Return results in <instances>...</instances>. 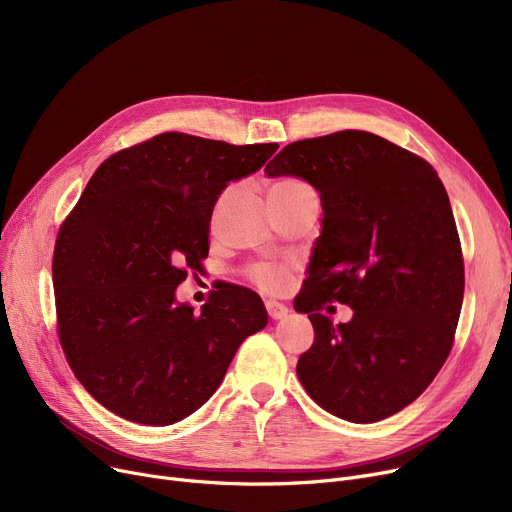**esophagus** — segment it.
<instances>
[{"mask_svg": "<svg viewBox=\"0 0 512 512\" xmlns=\"http://www.w3.org/2000/svg\"><path fill=\"white\" fill-rule=\"evenodd\" d=\"M265 309H267V315H270L272 319H282L288 315V307L282 303H276V301H267Z\"/></svg>", "mask_w": 512, "mask_h": 512, "instance_id": "esophagus-1", "label": "esophagus"}]
</instances>
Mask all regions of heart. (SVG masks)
<instances>
[{"instance_id":"1","label":"heart","mask_w":512,"mask_h":512,"mask_svg":"<svg viewBox=\"0 0 512 512\" xmlns=\"http://www.w3.org/2000/svg\"><path fill=\"white\" fill-rule=\"evenodd\" d=\"M303 195H315V191L309 182H305L299 176H282L274 180V184L270 186V197H303ZM247 276L261 290L276 292V290H282L288 282V267L282 263L259 261L249 267Z\"/></svg>"}]
</instances>
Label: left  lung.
I'll return each mask as SVG.
<instances>
[{"label":"left lung","instance_id":"1","mask_svg":"<svg viewBox=\"0 0 512 512\" xmlns=\"http://www.w3.org/2000/svg\"><path fill=\"white\" fill-rule=\"evenodd\" d=\"M267 176L319 191L324 228L294 309L315 340L297 375L328 413L382 421L423 394L450 355L465 263L446 188L427 161L378 134L340 130L286 145ZM338 300L356 313L334 327Z\"/></svg>","mask_w":512,"mask_h":512}]
</instances>
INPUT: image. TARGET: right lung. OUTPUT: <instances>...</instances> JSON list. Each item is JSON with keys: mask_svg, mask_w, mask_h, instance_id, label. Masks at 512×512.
Segmentation results:
<instances>
[{"mask_svg": "<svg viewBox=\"0 0 512 512\" xmlns=\"http://www.w3.org/2000/svg\"><path fill=\"white\" fill-rule=\"evenodd\" d=\"M276 149L161 132L91 176L60 226L51 272L66 361L107 411L143 425L188 417L218 390L242 340L267 326L245 286L224 282L201 313L174 292L201 272L228 182Z\"/></svg>", "mask_w": 512, "mask_h": 512, "instance_id": "add662e5", "label": "right lung"}]
</instances>
